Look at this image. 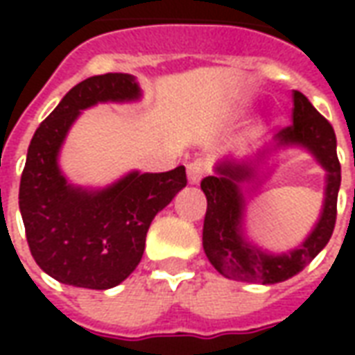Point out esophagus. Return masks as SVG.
I'll use <instances>...</instances> for the list:
<instances>
[{"mask_svg": "<svg viewBox=\"0 0 355 355\" xmlns=\"http://www.w3.org/2000/svg\"><path fill=\"white\" fill-rule=\"evenodd\" d=\"M209 171V163L205 159H193V162L188 163V167H186V173H188V182L190 184H198L201 178L207 175Z\"/></svg>", "mask_w": 355, "mask_h": 355, "instance_id": "1", "label": "esophagus"}]
</instances>
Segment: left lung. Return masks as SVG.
<instances>
[{
	"label": "left lung",
	"instance_id": "left-lung-1",
	"mask_svg": "<svg viewBox=\"0 0 355 355\" xmlns=\"http://www.w3.org/2000/svg\"><path fill=\"white\" fill-rule=\"evenodd\" d=\"M279 144H302L312 150L327 169L325 205L318 226L300 249L282 257L266 254L247 245L239 236L243 196L239 180L251 177L247 165L223 162L215 177L201 180L207 198V213L203 223V249L211 264L226 277L249 283H279L297 275L318 257L333 236L336 223V198L340 186V162L336 155V137L333 125L313 108L300 91H293V123L277 132Z\"/></svg>",
	"mask_w": 355,
	"mask_h": 355
}]
</instances>
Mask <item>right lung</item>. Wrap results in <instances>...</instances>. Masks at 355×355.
<instances>
[{
	"instance_id": "right-lung-1",
	"label": "right lung",
	"mask_w": 355,
	"mask_h": 355,
	"mask_svg": "<svg viewBox=\"0 0 355 355\" xmlns=\"http://www.w3.org/2000/svg\"><path fill=\"white\" fill-rule=\"evenodd\" d=\"M139 87L127 73L80 81L35 129L20 177L19 207L30 253L57 282L110 289L139 266L154 216L186 186L180 165L167 173H131L102 192L66 184L58 148L80 110L102 101H131Z\"/></svg>"
}]
</instances>
